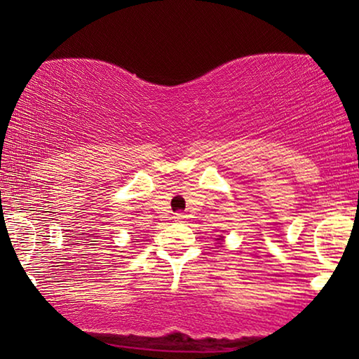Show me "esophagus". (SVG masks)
<instances>
[{
    "label": "esophagus",
    "instance_id": "esophagus-1",
    "mask_svg": "<svg viewBox=\"0 0 359 359\" xmlns=\"http://www.w3.org/2000/svg\"><path fill=\"white\" fill-rule=\"evenodd\" d=\"M175 218H177L179 222H180V220H185L187 214H185V212H177V214H175Z\"/></svg>",
    "mask_w": 359,
    "mask_h": 359
}]
</instances>
